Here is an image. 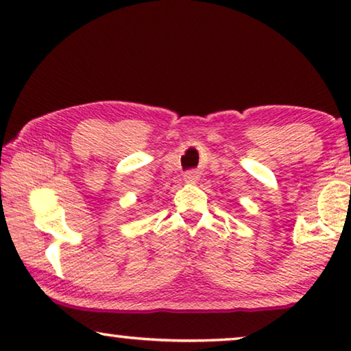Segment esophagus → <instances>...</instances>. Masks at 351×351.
<instances>
[{
	"label": "esophagus",
	"mask_w": 351,
	"mask_h": 351,
	"mask_svg": "<svg viewBox=\"0 0 351 351\" xmlns=\"http://www.w3.org/2000/svg\"><path fill=\"white\" fill-rule=\"evenodd\" d=\"M184 177H185L186 184H195V182L198 180L199 176H198V172H196V171H189Z\"/></svg>",
	"instance_id": "obj_1"
}]
</instances>
